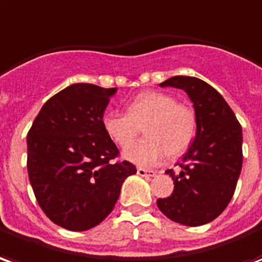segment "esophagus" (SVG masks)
Wrapping results in <instances>:
<instances>
[{
    "instance_id": "34e87169",
    "label": "esophagus",
    "mask_w": 262,
    "mask_h": 262,
    "mask_svg": "<svg viewBox=\"0 0 262 262\" xmlns=\"http://www.w3.org/2000/svg\"><path fill=\"white\" fill-rule=\"evenodd\" d=\"M137 173H138V176H141V177H155V176H156V173H155L154 170H146V169H142V167H138V169H137Z\"/></svg>"
}]
</instances>
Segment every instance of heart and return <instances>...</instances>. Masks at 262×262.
I'll list each match as a JSON object with an SVG mask.
<instances>
[{
    "label": "heart",
    "instance_id": "obj_1",
    "mask_svg": "<svg viewBox=\"0 0 262 262\" xmlns=\"http://www.w3.org/2000/svg\"><path fill=\"white\" fill-rule=\"evenodd\" d=\"M103 129L120 148H126L144 127L147 138L124 150V158L142 167H154L171 155L186 152L195 135V113L165 92L139 93L128 103L127 114L107 112Z\"/></svg>",
    "mask_w": 262,
    "mask_h": 262
}]
</instances>
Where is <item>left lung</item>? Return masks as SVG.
Listing matches in <instances>:
<instances>
[{
  "label": "left lung",
  "instance_id": "obj_1",
  "mask_svg": "<svg viewBox=\"0 0 262 262\" xmlns=\"http://www.w3.org/2000/svg\"><path fill=\"white\" fill-rule=\"evenodd\" d=\"M162 88L186 92L195 112L196 133L179 166L167 170L173 194L158 200V208L173 222L201 226L216 219L232 200L243 163V133L222 95L194 76H171Z\"/></svg>",
  "mask_w": 262,
  "mask_h": 262
}]
</instances>
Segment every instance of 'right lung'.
I'll list each match as a JSON object with an SVG mask.
<instances>
[{"label":"right lung","instance_id":"1","mask_svg":"<svg viewBox=\"0 0 262 262\" xmlns=\"http://www.w3.org/2000/svg\"><path fill=\"white\" fill-rule=\"evenodd\" d=\"M117 88L74 83L50 97L28 133V173L36 200L51 222L83 232L103 222L124 180L137 173L103 129Z\"/></svg>","mask_w":262,"mask_h":262}]
</instances>
